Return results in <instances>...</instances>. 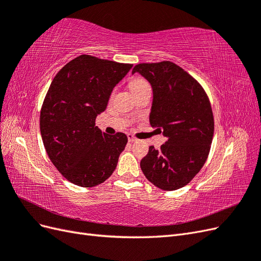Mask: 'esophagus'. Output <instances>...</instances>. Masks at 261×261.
<instances>
[{"label": "esophagus", "instance_id": "obj_1", "mask_svg": "<svg viewBox=\"0 0 261 261\" xmlns=\"http://www.w3.org/2000/svg\"><path fill=\"white\" fill-rule=\"evenodd\" d=\"M127 138H128L129 143H135V141H137V138H136L135 136H134V135H132V134H128Z\"/></svg>", "mask_w": 261, "mask_h": 261}]
</instances>
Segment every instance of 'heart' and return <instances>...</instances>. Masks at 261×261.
<instances>
[{
    "instance_id": "heart-1",
    "label": "heart",
    "mask_w": 261,
    "mask_h": 261,
    "mask_svg": "<svg viewBox=\"0 0 261 261\" xmlns=\"http://www.w3.org/2000/svg\"><path fill=\"white\" fill-rule=\"evenodd\" d=\"M146 85H148V84H147L146 81L143 80V78H134V80H132V81L129 82V84H128L132 92L140 89L141 87H144V86H146Z\"/></svg>"
}]
</instances>
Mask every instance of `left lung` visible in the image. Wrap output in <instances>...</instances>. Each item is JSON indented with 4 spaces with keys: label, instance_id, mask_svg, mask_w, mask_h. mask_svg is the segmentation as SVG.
<instances>
[{
    "label": "left lung",
    "instance_id": "obj_1",
    "mask_svg": "<svg viewBox=\"0 0 261 261\" xmlns=\"http://www.w3.org/2000/svg\"><path fill=\"white\" fill-rule=\"evenodd\" d=\"M150 83L153 100L149 121L167 137L140 161L149 181L163 191L184 187L206 162L215 132L209 98L201 85L170 61L141 63L133 68Z\"/></svg>",
    "mask_w": 261,
    "mask_h": 261
}]
</instances>
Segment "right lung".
Listing matches in <instances>:
<instances>
[{
    "instance_id": "1",
    "label": "right lung",
    "mask_w": 261,
    "mask_h": 261,
    "mask_svg": "<svg viewBox=\"0 0 261 261\" xmlns=\"http://www.w3.org/2000/svg\"><path fill=\"white\" fill-rule=\"evenodd\" d=\"M132 67L83 54L53 78L41 108L40 132L51 162L70 183L93 187L114 172L127 136L102 133L96 117Z\"/></svg>"
}]
</instances>
